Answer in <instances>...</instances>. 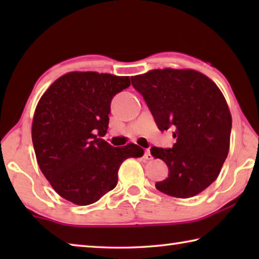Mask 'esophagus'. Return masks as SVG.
<instances>
[{"label":"esophagus","instance_id":"obj_1","mask_svg":"<svg viewBox=\"0 0 259 259\" xmlns=\"http://www.w3.org/2000/svg\"><path fill=\"white\" fill-rule=\"evenodd\" d=\"M144 159L145 160H152L153 156L151 154V151L150 150H145V154H144Z\"/></svg>","mask_w":259,"mask_h":259}]
</instances>
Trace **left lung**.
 <instances>
[{"instance_id": "left-lung-1", "label": "left lung", "mask_w": 259, "mask_h": 259, "mask_svg": "<svg viewBox=\"0 0 259 259\" xmlns=\"http://www.w3.org/2000/svg\"><path fill=\"white\" fill-rule=\"evenodd\" d=\"M161 131L172 128V148L153 146L151 154L165 162L168 178L160 192L192 198L216 181L230 150L232 116L219 88L194 69H152L131 77Z\"/></svg>"}]
</instances>
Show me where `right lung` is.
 <instances>
[{
    "instance_id": "right-lung-1",
    "label": "right lung",
    "mask_w": 259,
    "mask_h": 259,
    "mask_svg": "<svg viewBox=\"0 0 259 259\" xmlns=\"http://www.w3.org/2000/svg\"><path fill=\"white\" fill-rule=\"evenodd\" d=\"M129 85V76L69 72L38 100L32 123L35 155L52 188L69 202H97L116 186L122 162L144 155L136 144L113 147L97 136L107 133L112 98Z\"/></svg>"
}]
</instances>
